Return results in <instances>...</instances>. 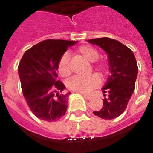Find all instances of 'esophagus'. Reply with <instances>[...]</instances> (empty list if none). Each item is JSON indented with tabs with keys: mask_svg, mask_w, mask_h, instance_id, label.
<instances>
[{
	"mask_svg": "<svg viewBox=\"0 0 153 153\" xmlns=\"http://www.w3.org/2000/svg\"><path fill=\"white\" fill-rule=\"evenodd\" d=\"M84 96V98H86V99H91V96L89 95V94H82Z\"/></svg>",
	"mask_w": 153,
	"mask_h": 153,
	"instance_id": "1",
	"label": "esophagus"
}]
</instances>
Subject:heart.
<instances>
[{"label":"heart","mask_w":153,"mask_h":153,"mask_svg":"<svg viewBox=\"0 0 153 153\" xmlns=\"http://www.w3.org/2000/svg\"><path fill=\"white\" fill-rule=\"evenodd\" d=\"M78 52L82 57L89 62H94L98 59L99 53L89 45H82L78 48ZM94 68L98 71L101 77H103L105 74L104 65L102 62H95ZM57 70L59 74L63 78H67L71 73V65H70V55L68 52H65L60 57L57 65ZM100 79L97 74H91L86 78H80L75 76L69 79L67 82V88L70 91L79 93H88L92 89L95 88L100 84Z\"/></svg>","instance_id":"heart-1"}]
</instances>
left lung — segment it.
Listing matches in <instances>:
<instances>
[{
  "label": "left lung",
  "mask_w": 153,
  "mask_h": 153,
  "mask_svg": "<svg viewBox=\"0 0 153 153\" xmlns=\"http://www.w3.org/2000/svg\"><path fill=\"white\" fill-rule=\"evenodd\" d=\"M90 44L100 47L108 55L110 75L102 88L107 98L103 99V107L94 111L96 116L110 120L123 114L135 89L138 67L135 55L131 49L116 39L107 37L88 39Z\"/></svg>",
  "instance_id": "1"
}]
</instances>
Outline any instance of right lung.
<instances>
[{
	"label": "right lung",
	"instance_id": "right-lung-1",
	"mask_svg": "<svg viewBox=\"0 0 153 153\" xmlns=\"http://www.w3.org/2000/svg\"><path fill=\"white\" fill-rule=\"evenodd\" d=\"M78 41L47 39L25 51L18 67L22 92L31 111L45 121H56L67 111L70 92L57 81V65L69 47Z\"/></svg>",
	"mask_w": 153,
	"mask_h": 153
}]
</instances>
